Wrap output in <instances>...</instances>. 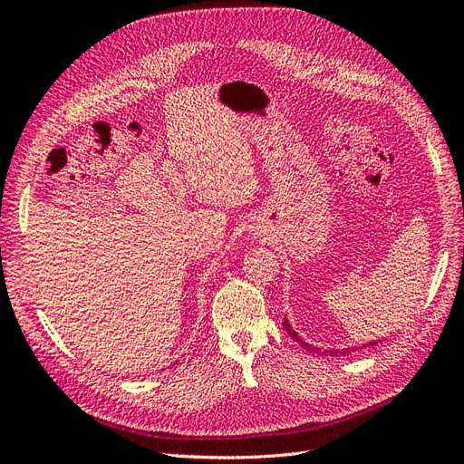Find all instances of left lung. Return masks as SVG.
<instances>
[{
    "mask_svg": "<svg viewBox=\"0 0 464 464\" xmlns=\"http://www.w3.org/2000/svg\"><path fill=\"white\" fill-rule=\"evenodd\" d=\"M285 329H286V331H288V333L294 336V339H296V341H298V343H300L304 348H312V346L307 344V343H302V339H300V336H298L296 333H294V329L288 325V321H286V319H285ZM373 344H375V343H370V346H373ZM350 350H354V348H346V350H343V354L350 353ZM329 354H331V356H334V354H339V353H336V350H329Z\"/></svg>",
    "mask_w": 464,
    "mask_h": 464,
    "instance_id": "left-lung-1",
    "label": "left lung"
}]
</instances>
